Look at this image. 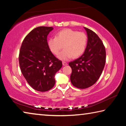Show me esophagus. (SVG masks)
Here are the masks:
<instances>
[{"mask_svg":"<svg viewBox=\"0 0 126 126\" xmlns=\"http://www.w3.org/2000/svg\"><path fill=\"white\" fill-rule=\"evenodd\" d=\"M62 64H63V65H64V66H65V65H67L68 64L67 63L65 62H62Z\"/></svg>","mask_w":126,"mask_h":126,"instance_id":"1","label":"esophagus"}]
</instances>
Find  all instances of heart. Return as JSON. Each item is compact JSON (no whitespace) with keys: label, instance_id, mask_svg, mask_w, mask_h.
I'll return each mask as SVG.
<instances>
[{"label":"heart","instance_id":"obj_1","mask_svg":"<svg viewBox=\"0 0 126 126\" xmlns=\"http://www.w3.org/2000/svg\"><path fill=\"white\" fill-rule=\"evenodd\" d=\"M86 33L71 29H64L56 34L55 38L48 40V48L53 54L58 55L63 47L64 50L58 55L62 61H68L72 57H80L86 50L87 45Z\"/></svg>","mask_w":126,"mask_h":126}]
</instances>
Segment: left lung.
<instances>
[{"instance_id": "1", "label": "left lung", "mask_w": 126, "mask_h": 126, "mask_svg": "<svg viewBox=\"0 0 126 126\" xmlns=\"http://www.w3.org/2000/svg\"><path fill=\"white\" fill-rule=\"evenodd\" d=\"M88 41L82 56L69 63L72 68L71 81L74 87L85 89L98 79L106 63V49L101 39L91 29L84 27Z\"/></svg>"}]
</instances>
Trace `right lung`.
Masks as SVG:
<instances>
[{"instance_id":"1","label":"right lung","mask_w":126,"mask_h":126,"mask_svg":"<svg viewBox=\"0 0 126 126\" xmlns=\"http://www.w3.org/2000/svg\"><path fill=\"white\" fill-rule=\"evenodd\" d=\"M53 27H39L32 30L23 40L19 62L21 72L33 89L46 92L54 87L55 73L62 62L50 52L47 36Z\"/></svg>"}]
</instances>
